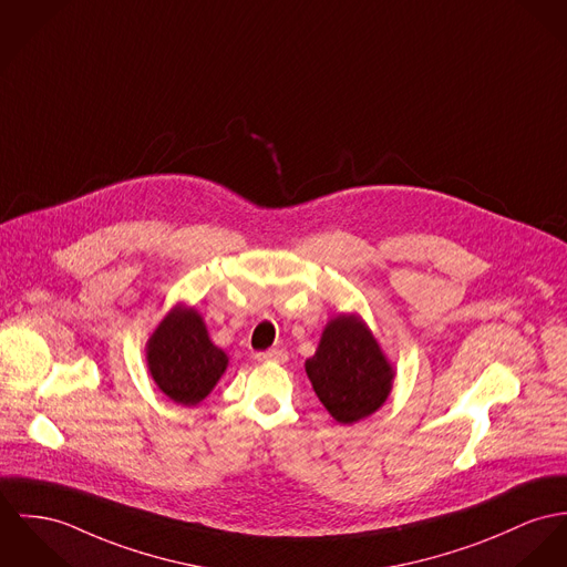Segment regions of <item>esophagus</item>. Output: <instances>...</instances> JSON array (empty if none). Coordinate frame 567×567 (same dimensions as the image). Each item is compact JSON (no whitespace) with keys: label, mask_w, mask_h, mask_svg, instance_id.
Wrapping results in <instances>:
<instances>
[{"label":"esophagus","mask_w":567,"mask_h":567,"mask_svg":"<svg viewBox=\"0 0 567 567\" xmlns=\"http://www.w3.org/2000/svg\"><path fill=\"white\" fill-rule=\"evenodd\" d=\"M287 358H289V353H287V349L282 348H271L257 353L259 362H287Z\"/></svg>","instance_id":"esophagus-1"}]
</instances>
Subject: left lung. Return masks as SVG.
Instances as JSON below:
<instances>
[{
  "mask_svg": "<svg viewBox=\"0 0 567 567\" xmlns=\"http://www.w3.org/2000/svg\"><path fill=\"white\" fill-rule=\"evenodd\" d=\"M306 375L326 410L343 425L371 416L392 389V364L358 315L328 321Z\"/></svg>",
  "mask_w": 567,
  "mask_h": 567,
  "instance_id": "obj_1",
  "label": "left lung"
}]
</instances>
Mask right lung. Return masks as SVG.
<instances>
[{"mask_svg": "<svg viewBox=\"0 0 567 567\" xmlns=\"http://www.w3.org/2000/svg\"><path fill=\"white\" fill-rule=\"evenodd\" d=\"M151 378L178 405L200 403L228 367V355L209 339L196 308L176 305L146 343Z\"/></svg>", "mask_w": 567, "mask_h": 567, "instance_id": "1", "label": "right lung"}]
</instances>
